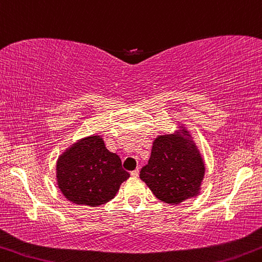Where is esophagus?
<instances>
[{
  "instance_id": "obj_1",
  "label": "esophagus",
  "mask_w": 262,
  "mask_h": 262,
  "mask_svg": "<svg viewBox=\"0 0 262 262\" xmlns=\"http://www.w3.org/2000/svg\"><path fill=\"white\" fill-rule=\"evenodd\" d=\"M138 176H139V170H138V168H136L135 171L131 172V177H134V178H137V177H138Z\"/></svg>"
}]
</instances>
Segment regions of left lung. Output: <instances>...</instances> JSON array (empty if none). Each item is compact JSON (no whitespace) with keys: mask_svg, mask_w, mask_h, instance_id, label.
Segmentation results:
<instances>
[{"mask_svg":"<svg viewBox=\"0 0 262 262\" xmlns=\"http://www.w3.org/2000/svg\"><path fill=\"white\" fill-rule=\"evenodd\" d=\"M186 130L183 135H164L155 139L148 163L140 170V179L159 200L179 205L195 196L205 174L198 148Z\"/></svg>","mask_w":262,"mask_h":262,"instance_id":"left-lung-1","label":"left lung"}]
</instances>
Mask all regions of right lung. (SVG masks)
<instances>
[{"instance_id":"obj_1","label":"right lung","mask_w":262,"mask_h":262,"mask_svg":"<svg viewBox=\"0 0 262 262\" xmlns=\"http://www.w3.org/2000/svg\"><path fill=\"white\" fill-rule=\"evenodd\" d=\"M57 184L71 203L97 207L110 201L130 173L99 136L79 140L57 160Z\"/></svg>"}]
</instances>
